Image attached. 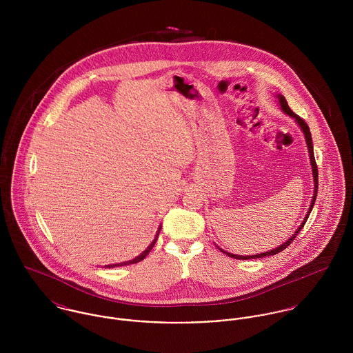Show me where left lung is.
<instances>
[{
    "mask_svg": "<svg viewBox=\"0 0 353 353\" xmlns=\"http://www.w3.org/2000/svg\"><path fill=\"white\" fill-rule=\"evenodd\" d=\"M279 99H280V104H281V108H283V111L285 112V114H288V115H291L292 118H295L296 119V122L301 125V128H302L303 133H304V137H305V141H307V147H308V153H310V160H311V165H312V175H314V182H315V188H314V196H312V202H311V205H310V209H308V212H307V214H305V219H304V221H303L302 224H301V227L298 228V231L285 242V243H283L281 246H279L277 249H273V250H270V252H261V254H255V255H235V254H231V252H224V250H221V252H224V254H227L228 256H231V258H235V259H252V258H263V256H268V255H274V254H277V252H281L284 249H287L291 243H292V241H295V238H296V235L299 234V231L302 230L303 227H304V224H305V221H307V219H308V216H310V213H311V209H312V206H314V203H315V200H316V194H318V167H316V163H315V157H314V147H312V139H311V133H310V129H308V125L304 122V119L301 118L299 115H296L291 108H290V105H288V103L285 101V98L283 97V95H279Z\"/></svg>",
    "mask_w": 353,
    "mask_h": 353,
    "instance_id": "8db88e82",
    "label": "left lung"
}]
</instances>
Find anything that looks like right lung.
Segmentation results:
<instances>
[{"mask_svg": "<svg viewBox=\"0 0 353 353\" xmlns=\"http://www.w3.org/2000/svg\"><path fill=\"white\" fill-rule=\"evenodd\" d=\"M159 232H160V228H159V231H157V235H156V238H154V241L152 242L151 245L147 248V250L143 252V254H140L139 256H136L134 259H132V261H128V262H122V263H115V265H108V266H105V268H117V266H123V265H130V263H137V262H140V261H143L150 252H151L152 249H153V246H154V243H156V241H157V236H159Z\"/></svg>", "mask_w": 353, "mask_h": 353, "instance_id": "1", "label": "right lung"}]
</instances>
